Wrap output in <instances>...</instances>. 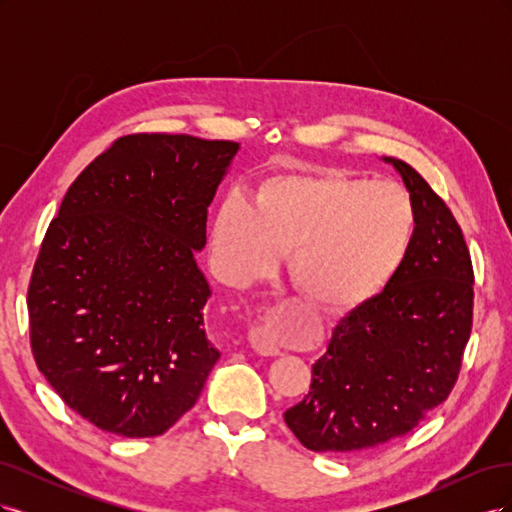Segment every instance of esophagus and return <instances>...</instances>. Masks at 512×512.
Instances as JSON below:
<instances>
[{"label": "esophagus", "instance_id": "esophagus-1", "mask_svg": "<svg viewBox=\"0 0 512 512\" xmlns=\"http://www.w3.org/2000/svg\"><path fill=\"white\" fill-rule=\"evenodd\" d=\"M250 344L260 356H277L282 350L273 342V337L265 327H252L250 329Z\"/></svg>", "mask_w": 512, "mask_h": 512}]
</instances>
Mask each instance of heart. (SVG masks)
I'll return each instance as SVG.
<instances>
[{
	"instance_id": "b5f03b06",
	"label": "heart",
	"mask_w": 512,
	"mask_h": 512,
	"mask_svg": "<svg viewBox=\"0 0 512 512\" xmlns=\"http://www.w3.org/2000/svg\"><path fill=\"white\" fill-rule=\"evenodd\" d=\"M414 235V207L393 181L339 170H292L262 179L252 203L228 198L211 220L213 267L245 286L288 250V273L307 301L352 309L393 280Z\"/></svg>"
}]
</instances>
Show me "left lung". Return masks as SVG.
<instances>
[{"instance_id": "obj_1", "label": "left lung", "mask_w": 512, "mask_h": 512, "mask_svg": "<svg viewBox=\"0 0 512 512\" xmlns=\"http://www.w3.org/2000/svg\"><path fill=\"white\" fill-rule=\"evenodd\" d=\"M391 164L414 207L399 271L354 307L312 365V386L284 421L316 453H352L404 436L457 382L472 331V262L451 209L416 170Z\"/></svg>"}]
</instances>
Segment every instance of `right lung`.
Segmentation results:
<instances>
[{
  "label": "right lung",
  "instance_id": "right-lung-1",
  "mask_svg": "<svg viewBox=\"0 0 512 512\" xmlns=\"http://www.w3.org/2000/svg\"><path fill=\"white\" fill-rule=\"evenodd\" d=\"M239 149L188 134L123 136L76 177L46 230L27 292L34 359L102 431L160 436L220 359L196 252Z\"/></svg>",
  "mask_w": 512,
  "mask_h": 512
}]
</instances>
